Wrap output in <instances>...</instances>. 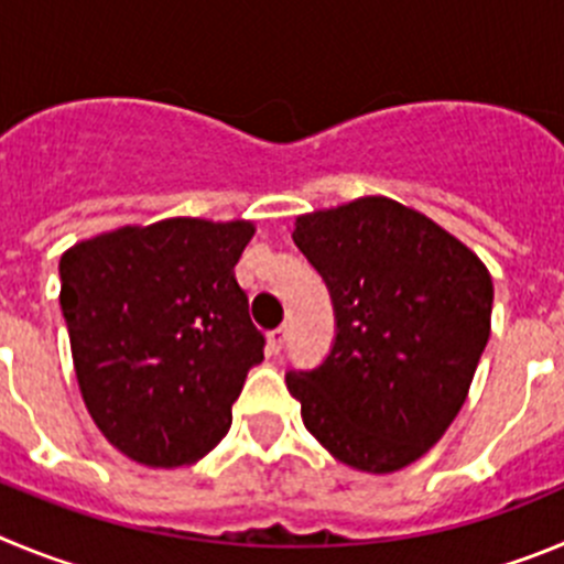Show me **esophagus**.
Returning a JSON list of instances; mask_svg holds the SVG:
<instances>
[{"instance_id":"1","label":"esophagus","mask_w":564,"mask_h":564,"mask_svg":"<svg viewBox=\"0 0 564 564\" xmlns=\"http://www.w3.org/2000/svg\"><path fill=\"white\" fill-rule=\"evenodd\" d=\"M283 343H286V328H283V326L267 334V345H270V354H281Z\"/></svg>"}]
</instances>
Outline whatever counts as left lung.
I'll return each instance as SVG.
<instances>
[{"instance_id": "1", "label": "left lung", "mask_w": 564, "mask_h": 564, "mask_svg": "<svg viewBox=\"0 0 564 564\" xmlns=\"http://www.w3.org/2000/svg\"><path fill=\"white\" fill-rule=\"evenodd\" d=\"M292 238L337 314L323 365L286 373L303 424L351 469H404L464 408L491 332L489 270L453 232L388 196L303 213Z\"/></svg>"}]
</instances>
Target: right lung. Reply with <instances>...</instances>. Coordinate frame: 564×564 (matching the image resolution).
Returning a JSON list of instances; mask_svg holds the SVG:
<instances>
[{"instance_id": "obj_1", "label": "right lung", "mask_w": 564, "mask_h": 564, "mask_svg": "<svg viewBox=\"0 0 564 564\" xmlns=\"http://www.w3.org/2000/svg\"><path fill=\"white\" fill-rule=\"evenodd\" d=\"M252 236L245 219L176 216L100 232L61 256L80 395L137 464H196L230 430L232 402L263 359L236 281Z\"/></svg>"}]
</instances>
